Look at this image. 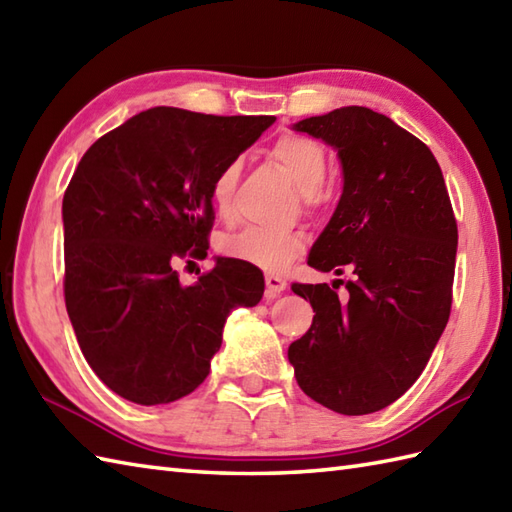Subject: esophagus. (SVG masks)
Returning <instances> with one entry per match:
<instances>
[{
  "label": "esophagus",
  "mask_w": 512,
  "mask_h": 512,
  "mask_svg": "<svg viewBox=\"0 0 512 512\" xmlns=\"http://www.w3.org/2000/svg\"><path fill=\"white\" fill-rule=\"evenodd\" d=\"M286 279H281L277 275H266V299H275L279 292L286 290Z\"/></svg>",
  "instance_id": "esophagus-1"
}]
</instances>
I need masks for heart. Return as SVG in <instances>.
<instances>
[{
	"mask_svg": "<svg viewBox=\"0 0 512 512\" xmlns=\"http://www.w3.org/2000/svg\"><path fill=\"white\" fill-rule=\"evenodd\" d=\"M270 156L284 169L290 180L297 184L308 204L317 202V191L328 173V154L317 140L286 134L281 136L270 149ZM242 173V162L231 160L215 173L211 182V202L215 213L222 220H231L235 213V191ZM303 248V239L297 233H270L264 228H244V231L222 237L220 250L222 255L235 262L279 273Z\"/></svg>",
	"mask_w": 512,
	"mask_h": 512,
	"instance_id": "heart-1",
	"label": "heart"
}]
</instances>
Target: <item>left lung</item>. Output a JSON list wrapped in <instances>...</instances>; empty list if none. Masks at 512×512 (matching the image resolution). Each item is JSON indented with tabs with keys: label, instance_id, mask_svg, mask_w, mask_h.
I'll list each match as a JSON object with an SVG mask.
<instances>
[{
	"label": "left lung",
	"instance_id": "left-lung-1",
	"mask_svg": "<svg viewBox=\"0 0 512 512\" xmlns=\"http://www.w3.org/2000/svg\"><path fill=\"white\" fill-rule=\"evenodd\" d=\"M341 160L343 193L308 264L354 270L343 301L328 284H295L310 330L290 343L303 394L343 416L385 409L416 383L447 328L458 224L431 149L369 107L292 125ZM341 281V279H336Z\"/></svg>",
	"mask_w": 512,
	"mask_h": 512
}]
</instances>
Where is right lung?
I'll return each instance as SVG.
<instances>
[{
    "label": "right lung",
    "mask_w": 512,
    "mask_h": 512,
    "mask_svg": "<svg viewBox=\"0 0 512 512\" xmlns=\"http://www.w3.org/2000/svg\"><path fill=\"white\" fill-rule=\"evenodd\" d=\"M275 116L151 107L85 151L63 195L65 308L94 374L136 405H167L209 376L231 310L257 306L259 268L217 257L182 286L178 257L206 255L211 182Z\"/></svg>",
    "instance_id": "add662e5"
}]
</instances>
